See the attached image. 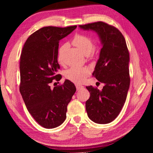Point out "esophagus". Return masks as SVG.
Returning a JSON list of instances; mask_svg holds the SVG:
<instances>
[{"label":"esophagus","mask_w":153,"mask_h":153,"mask_svg":"<svg viewBox=\"0 0 153 153\" xmlns=\"http://www.w3.org/2000/svg\"><path fill=\"white\" fill-rule=\"evenodd\" d=\"M75 86H76V88L77 91H78V90H81V89H84V86L82 85H80V84H76V85H75Z\"/></svg>","instance_id":"1"}]
</instances>
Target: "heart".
<instances>
[{
	"label": "heart",
	"mask_w": 153,
	"mask_h": 153,
	"mask_svg": "<svg viewBox=\"0 0 153 153\" xmlns=\"http://www.w3.org/2000/svg\"><path fill=\"white\" fill-rule=\"evenodd\" d=\"M73 44L86 56H90L91 53L94 50L95 45L91 38L83 34H76L73 39ZM66 47V45L61 46L58 50V61L60 63L63 62V54ZM89 69L86 67L73 66L65 72V77L68 80L74 83H81L85 80V78L89 75Z\"/></svg>",
	"instance_id": "heart-1"
}]
</instances>
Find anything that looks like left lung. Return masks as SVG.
<instances>
[{
  "instance_id": "8db88e82",
  "label": "left lung",
  "mask_w": 153,
  "mask_h": 153,
  "mask_svg": "<svg viewBox=\"0 0 153 153\" xmlns=\"http://www.w3.org/2000/svg\"><path fill=\"white\" fill-rule=\"evenodd\" d=\"M95 31L103 47L92 73L105 84L103 89L87 86L90 98L85 103L88 117L98 124H107L116 118L126 101L130 84L129 54L123 35L115 27L103 22L79 25Z\"/></svg>"
}]
</instances>
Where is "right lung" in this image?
Segmentation results:
<instances>
[{
    "instance_id": "right-lung-1",
    "label": "right lung",
    "mask_w": 153,
    "mask_h": 153,
    "mask_svg": "<svg viewBox=\"0 0 153 153\" xmlns=\"http://www.w3.org/2000/svg\"><path fill=\"white\" fill-rule=\"evenodd\" d=\"M76 27H43L29 37L22 49L20 92L29 112L45 128H56L64 123L67 106L76 92L75 85L68 80L53 89L50 84L62 78L57 74L59 41Z\"/></svg>"
}]
</instances>
